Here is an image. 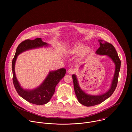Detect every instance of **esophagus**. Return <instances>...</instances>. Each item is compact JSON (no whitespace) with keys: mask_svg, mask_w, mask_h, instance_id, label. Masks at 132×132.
I'll return each instance as SVG.
<instances>
[{"mask_svg":"<svg viewBox=\"0 0 132 132\" xmlns=\"http://www.w3.org/2000/svg\"><path fill=\"white\" fill-rule=\"evenodd\" d=\"M68 73L69 74H72L75 72V70L73 68H70L68 70Z\"/></svg>","mask_w":132,"mask_h":132,"instance_id":"34e87169","label":"esophagus"}]
</instances>
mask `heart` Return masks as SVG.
<instances>
[{
    "mask_svg": "<svg viewBox=\"0 0 132 132\" xmlns=\"http://www.w3.org/2000/svg\"><path fill=\"white\" fill-rule=\"evenodd\" d=\"M67 52L70 55L78 54V60L81 61L87 57L91 52V50L89 47H85L84 44L77 43L70 46Z\"/></svg>",
    "mask_w": 132,
    "mask_h": 132,
    "instance_id": "obj_1",
    "label": "heart"
}]
</instances>
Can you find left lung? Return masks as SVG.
Here are the masks:
<instances>
[{"label":"left lung","instance_id":"obj_1","mask_svg":"<svg viewBox=\"0 0 132 132\" xmlns=\"http://www.w3.org/2000/svg\"><path fill=\"white\" fill-rule=\"evenodd\" d=\"M100 47L96 53L100 55H106L115 64V71L109 89L105 93L99 95H91L82 90L79 86L76 75L73 74L72 78L73 82L75 92L79 103L86 106H91L100 104L109 98L115 91L117 86L119 74L121 67V61L114 47L111 44L102 40H98ZM82 65L80 67H82Z\"/></svg>","mask_w":132,"mask_h":132}]
</instances>
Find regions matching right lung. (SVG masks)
I'll return each mask as SVG.
<instances>
[{"label": "right lung", "instance_id": "1", "mask_svg": "<svg viewBox=\"0 0 132 132\" xmlns=\"http://www.w3.org/2000/svg\"><path fill=\"white\" fill-rule=\"evenodd\" d=\"M49 44L43 42L41 38H36L33 40H26L22 42L16 48L15 55L12 62L13 82L14 88L20 97L28 102L36 104L43 105L48 103L54 95L55 87L65 76L66 69L64 68L50 71L43 82L33 89H23L16 79L15 73V64L18 56L25 51L48 47Z\"/></svg>", "mask_w": 132, "mask_h": 132}]
</instances>
